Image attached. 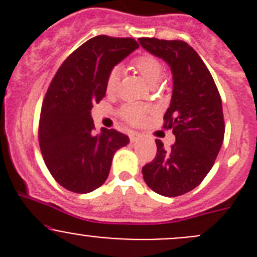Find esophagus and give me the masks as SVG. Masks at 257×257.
<instances>
[{
  "label": "esophagus",
  "instance_id": "esophagus-1",
  "mask_svg": "<svg viewBox=\"0 0 257 257\" xmlns=\"http://www.w3.org/2000/svg\"><path fill=\"white\" fill-rule=\"evenodd\" d=\"M129 138H131L132 143H134V142H137L141 138V134H139L138 132H131V133H129Z\"/></svg>",
  "mask_w": 257,
  "mask_h": 257
}]
</instances>
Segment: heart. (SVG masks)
Masks as SVG:
<instances>
[{
  "label": "heart",
  "instance_id": "obj_1",
  "mask_svg": "<svg viewBox=\"0 0 257 257\" xmlns=\"http://www.w3.org/2000/svg\"><path fill=\"white\" fill-rule=\"evenodd\" d=\"M134 68L141 73V76L152 87L159 84L160 80L163 79V76H164V67H163L162 62L157 57L150 56V54H143V56H139L138 58H136ZM119 79H120V69L115 67V68H113L109 72L107 77V82H105V90H107V93L113 94L118 89ZM147 110V107H144V105L128 104L121 108L120 115L124 120L129 121L132 124H137L144 118Z\"/></svg>",
  "mask_w": 257,
  "mask_h": 257
}]
</instances>
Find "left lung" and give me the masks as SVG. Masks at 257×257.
<instances>
[{"instance_id": "8db88e82", "label": "left lung", "mask_w": 257, "mask_h": 257, "mask_svg": "<svg viewBox=\"0 0 257 257\" xmlns=\"http://www.w3.org/2000/svg\"><path fill=\"white\" fill-rule=\"evenodd\" d=\"M142 47L169 64L173 94L164 128L175 143L165 149L157 139V155L142 169L144 181L160 195L179 196L193 190L208 175L224 142L221 98L208 67L184 41L139 38Z\"/></svg>"}]
</instances>
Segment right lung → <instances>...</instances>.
Segmentation results:
<instances>
[{
    "label": "right lung",
    "mask_w": 257,
    "mask_h": 257,
    "mask_svg": "<svg viewBox=\"0 0 257 257\" xmlns=\"http://www.w3.org/2000/svg\"><path fill=\"white\" fill-rule=\"evenodd\" d=\"M138 47L133 38H90L62 63L49 84L38 141L49 173L67 190L85 194L103 185L114 153L129 143L115 129L102 128L95 136L90 110L104 98L114 66Z\"/></svg>",
    "instance_id": "right-lung-1"
}]
</instances>
